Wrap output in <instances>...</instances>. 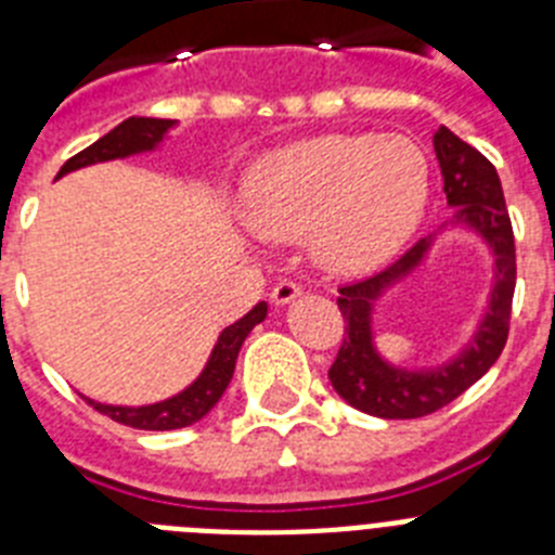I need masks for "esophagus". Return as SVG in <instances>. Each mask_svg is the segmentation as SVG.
Segmentation results:
<instances>
[{
	"label": "esophagus",
	"instance_id": "1",
	"mask_svg": "<svg viewBox=\"0 0 555 555\" xmlns=\"http://www.w3.org/2000/svg\"><path fill=\"white\" fill-rule=\"evenodd\" d=\"M300 283L297 281H281L278 286L272 288V302L274 306H286V302H292L297 294H300Z\"/></svg>",
	"mask_w": 555,
	"mask_h": 555
}]
</instances>
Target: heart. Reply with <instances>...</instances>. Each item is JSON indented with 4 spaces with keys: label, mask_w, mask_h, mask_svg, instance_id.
<instances>
[{
    "label": "heart",
    "mask_w": 555,
    "mask_h": 555,
    "mask_svg": "<svg viewBox=\"0 0 555 555\" xmlns=\"http://www.w3.org/2000/svg\"><path fill=\"white\" fill-rule=\"evenodd\" d=\"M430 166L405 135L327 132L263 152L247 171L253 230L272 242L308 235L313 258L336 274L380 269L425 217Z\"/></svg>",
    "instance_id": "b5f03b06"
}]
</instances>
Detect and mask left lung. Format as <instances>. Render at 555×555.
Listing matches in <instances>:
<instances>
[{
    "mask_svg": "<svg viewBox=\"0 0 555 555\" xmlns=\"http://www.w3.org/2000/svg\"><path fill=\"white\" fill-rule=\"evenodd\" d=\"M434 150L442 169L448 205L455 208V222H464L492 247L494 288L489 311L467 350L436 370H400L386 364L372 347V302L400 278L420 267L430 247V238H420L395 263L364 281L338 288V311L345 317V338L336 361L327 370L333 389L345 397L352 409L384 420H416L453 403L475 380L487 375L489 366L506 347L512 322L514 283H517V255L514 230L508 219L503 185L498 171L475 146L461 141L448 127L434 135Z\"/></svg>",
    "mask_w": 555,
    "mask_h": 555,
    "instance_id": "1",
    "label": "left lung"
}]
</instances>
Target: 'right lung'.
Returning <instances> with one entry per match:
<instances>
[{"mask_svg": "<svg viewBox=\"0 0 555 555\" xmlns=\"http://www.w3.org/2000/svg\"><path fill=\"white\" fill-rule=\"evenodd\" d=\"M171 125H175L171 119L130 116V119L121 121L119 127H113L107 135H102L100 141H94L91 146L77 152L75 158H68L66 164L61 166V171H57V178L68 175V171L82 169V166L102 164V160H113V158H127V155H135V152L155 150ZM263 317H267V302H258L247 317H242L238 322L224 327L217 347H214V352H210L208 364H205L203 375H199L189 389L169 397V400H164V403L127 409V405L94 403V400H88V397H86V403L94 405L100 414L111 416V420H116V423L130 425V428H139V430H175V428H185V425L199 423V420H203V416L219 403V397L224 395L230 377H233L235 358H238L244 338H247V333L253 331L258 322H263Z\"/></svg>", "mask_w": 555, "mask_h": 555, "instance_id": "obj_1", "label": "right lung"}]
</instances>
